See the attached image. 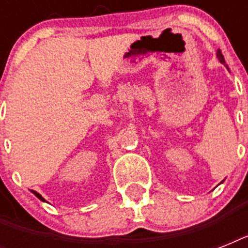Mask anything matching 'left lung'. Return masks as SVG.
Segmentation results:
<instances>
[{"label":"left lung","mask_w":248,"mask_h":248,"mask_svg":"<svg viewBox=\"0 0 248 248\" xmlns=\"http://www.w3.org/2000/svg\"><path fill=\"white\" fill-rule=\"evenodd\" d=\"M217 59L220 60V63L225 64V60H224V56H223V54H221V51H220V50H217Z\"/></svg>","instance_id":"1"}]
</instances>
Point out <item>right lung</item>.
<instances>
[{"label": "right lung", "mask_w": 248, "mask_h": 248, "mask_svg": "<svg viewBox=\"0 0 248 248\" xmlns=\"http://www.w3.org/2000/svg\"><path fill=\"white\" fill-rule=\"evenodd\" d=\"M32 193H33V194H34V196L37 197V198H40L41 201H44V202H45V198H44V197H42V196H41L40 193H37L36 190H32Z\"/></svg>", "instance_id": "1"}]
</instances>
